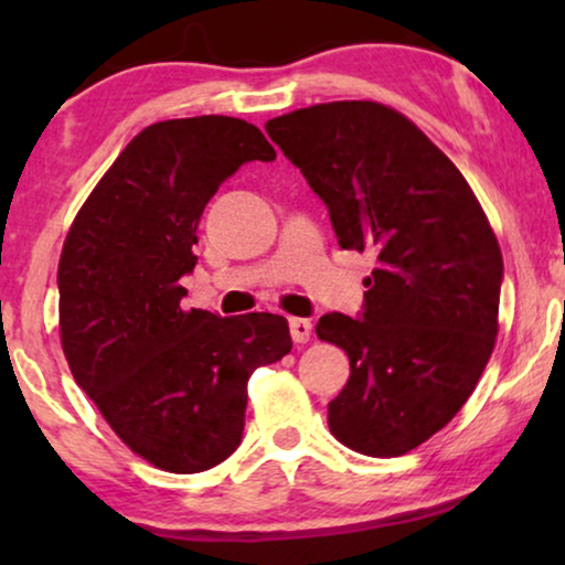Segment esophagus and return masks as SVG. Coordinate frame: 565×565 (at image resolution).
<instances>
[{
  "label": "esophagus",
  "instance_id": "34e87169",
  "mask_svg": "<svg viewBox=\"0 0 565 565\" xmlns=\"http://www.w3.org/2000/svg\"><path fill=\"white\" fill-rule=\"evenodd\" d=\"M311 321L308 319H290V334L296 344H306L311 339Z\"/></svg>",
  "mask_w": 565,
  "mask_h": 565
}]
</instances>
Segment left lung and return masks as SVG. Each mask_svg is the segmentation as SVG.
Wrapping results in <instances>:
<instances>
[{"mask_svg":"<svg viewBox=\"0 0 565 565\" xmlns=\"http://www.w3.org/2000/svg\"><path fill=\"white\" fill-rule=\"evenodd\" d=\"M265 128L323 200L339 246L377 257L358 319L327 313L316 334L350 358L331 435L396 458L460 412L491 358L499 242L460 169L391 107L327 103Z\"/></svg>","mask_w":565,"mask_h":565,"instance_id":"obj_1","label":"left lung"}]
</instances>
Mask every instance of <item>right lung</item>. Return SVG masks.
Instances as JSON below:
<instances>
[{
  "label": "right lung",
  "mask_w": 565,
  "mask_h": 565,
  "mask_svg": "<svg viewBox=\"0 0 565 565\" xmlns=\"http://www.w3.org/2000/svg\"><path fill=\"white\" fill-rule=\"evenodd\" d=\"M275 157L238 118L153 122L68 228L58 262L68 367L115 435L169 473H200L242 445L246 383L292 347L282 316L221 319L180 303L207 200L246 161Z\"/></svg>",
  "instance_id": "add662e5"
}]
</instances>
